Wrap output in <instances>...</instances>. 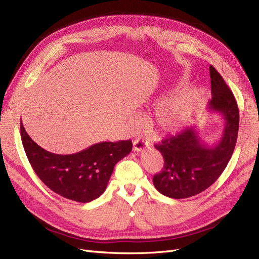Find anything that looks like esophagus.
I'll list each match as a JSON object with an SVG mask.
<instances>
[{"label": "esophagus", "mask_w": 259, "mask_h": 259, "mask_svg": "<svg viewBox=\"0 0 259 259\" xmlns=\"http://www.w3.org/2000/svg\"><path fill=\"white\" fill-rule=\"evenodd\" d=\"M147 146V143L142 138H136L133 143V150L134 151H142L143 149Z\"/></svg>", "instance_id": "1"}]
</instances>
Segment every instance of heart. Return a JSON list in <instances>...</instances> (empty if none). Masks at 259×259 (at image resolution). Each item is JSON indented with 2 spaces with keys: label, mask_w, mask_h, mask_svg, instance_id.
<instances>
[{
  "label": "heart",
  "mask_w": 259,
  "mask_h": 259,
  "mask_svg": "<svg viewBox=\"0 0 259 259\" xmlns=\"http://www.w3.org/2000/svg\"><path fill=\"white\" fill-rule=\"evenodd\" d=\"M203 95V90L195 88L162 100L149 114V126L159 134H175L182 131L197 112Z\"/></svg>",
  "instance_id": "heart-1"
}]
</instances>
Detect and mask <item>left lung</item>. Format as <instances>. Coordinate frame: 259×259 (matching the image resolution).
Masks as SVG:
<instances>
[{
	"label": "left lung",
	"mask_w": 259,
	"mask_h": 259,
	"mask_svg": "<svg viewBox=\"0 0 259 259\" xmlns=\"http://www.w3.org/2000/svg\"><path fill=\"white\" fill-rule=\"evenodd\" d=\"M209 76L213 97L207 109L225 119L222 138L216 146L208 147L200 142L197 130L188 127L154 145L163 155L164 165L161 173L153 176V185L168 198L186 199L206 190L222 175L236 147L239 132L236 98L213 66H209Z\"/></svg>",
	"instance_id": "1"
}]
</instances>
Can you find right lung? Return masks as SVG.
Masks as SVG:
<instances>
[{
  "label": "right lung",
  "instance_id": "add662e5",
  "mask_svg": "<svg viewBox=\"0 0 259 259\" xmlns=\"http://www.w3.org/2000/svg\"><path fill=\"white\" fill-rule=\"evenodd\" d=\"M23 149L35 174L52 191L66 199L88 203L104 193L114 165L126 156L131 140L104 142L73 154L44 150L28 135L20 123Z\"/></svg>",
  "mask_w": 259,
  "mask_h": 259
}]
</instances>
